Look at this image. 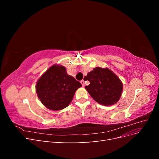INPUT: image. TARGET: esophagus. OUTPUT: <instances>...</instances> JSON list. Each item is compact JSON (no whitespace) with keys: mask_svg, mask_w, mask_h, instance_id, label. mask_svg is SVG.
<instances>
[{"mask_svg":"<svg viewBox=\"0 0 159 159\" xmlns=\"http://www.w3.org/2000/svg\"><path fill=\"white\" fill-rule=\"evenodd\" d=\"M80 83L81 84V85H82V86H84V85H85V81H84V80H81V81H80Z\"/></svg>","mask_w":159,"mask_h":159,"instance_id":"esophagus-1","label":"esophagus"}]
</instances>
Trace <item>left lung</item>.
<instances>
[{
  "mask_svg": "<svg viewBox=\"0 0 159 159\" xmlns=\"http://www.w3.org/2000/svg\"><path fill=\"white\" fill-rule=\"evenodd\" d=\"M85 78L90 83L85 88L95 102L108 106L119 100L123 91V84L109 69L97 67Z\"/></svg>",
  "mask_w": 159,
  "mask_h": 159,
  "instance_id": "obj_1",
  "label": "left lung"
}]
</instances>
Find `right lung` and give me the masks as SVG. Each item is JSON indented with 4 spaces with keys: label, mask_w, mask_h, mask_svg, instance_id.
Here are the masks:
<instances>
[{
    "label": "right lung",
    "mask_w": 159,
    "mask_h": 159,
    "mask_svg": "<svg viewBox=\"0 0 159 159\" xmlns=\"http://www.w3.org/2000/svg\"><path fill=\"white\" fill-rule=\"evenodd\" d=\"M81 84L66 72L65 67L55 64L47 70L36 85L38 98L46 107L53 111L68 107Z\"/></svg>",
    "instance_id": "obj_1"
}]
</instances>
